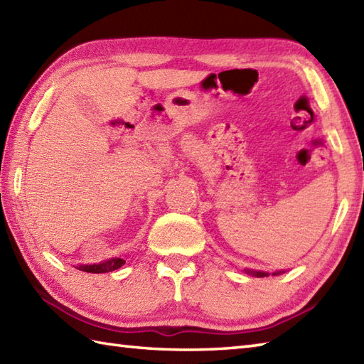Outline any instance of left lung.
I'll return each mask as SVG.
<instances>
[{
    "instance_id": "8db88e82",
    "label": "left lung",
    "mask_w": 364,
    "mask_h": 364,
    "mask_svg": "<svg viewBox=\"0 0 364 364\" xmlns=\"http://www.w3.org/2000/svg\"><path fill=\"white\" fill-rule=\"evenodd\" d=\"M245 272L250 275H255V277H267L269 275L267 272H261V270H250V269H245ZM278 274H282V272H274V275H278Z\"/></svg>"
}]
</instances>
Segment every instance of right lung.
Here are the masks:
<instances>
[{
    "mask_svg": "<svg viewBox=\"0 0 364 364\" xmlns=\"http://www.w3.org/2000/svg\"><path fill=\"white\" fill-rule=\"evenodd\" d=\"M125 264V259L123 258H111L107 261L100 262V264H89V266H80L78 269L82 272H90V274H106L112 272V270L122 267Z\"/></svg>",
    "mask_w": 364,
    "mask_h": 364,
    "instance_id": "add662e5",
    "label": "right lung"
}]
</instances>
